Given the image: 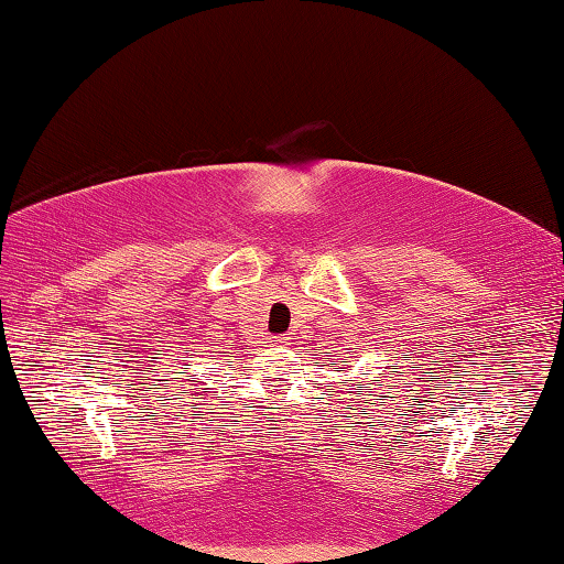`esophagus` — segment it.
Masks as SVG:
<instances>
[{
  "instance_id": "34e87169",
  "label": "esophagus",
  "mask_w": 564,
  "mask_h": 564,
  "mask_svg": "<svg viewBox=\"0 0 564 564\" xmlns=\"http://www.w3.org/2000/svg\"><path fill=\"white\" fill-rule=\"evenodd\" d=\"M272 341L276 344V347H288V337H274Z\"/></svg>"
}]
</instances>
